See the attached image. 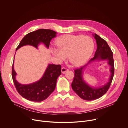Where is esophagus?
<instances>
[{
  "instance_id": "esophagus-1",
  "label": "esophagus",
  "mask_w": 128,
  "mask_h": 128,
  "mask_svg": "<svg viewBox=\"0 0 128 128\" xmlns=\"http://www.w3.org/2000/svg\"><path fill=\"white\" fill-rule=\"evenodd\" d=\"M68 69L67 68H66L65 67H63L62 68V69H61V71H62V72L63 73V74H64V73H65L66 71H68Z\"/></svg>"
}]
</instances>
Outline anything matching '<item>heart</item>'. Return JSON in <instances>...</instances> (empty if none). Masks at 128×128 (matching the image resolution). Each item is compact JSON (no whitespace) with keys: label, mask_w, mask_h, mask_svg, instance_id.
I'll list each match as a JSON object with an SVG mask.
<instances>
[{"label":"heart","mask_w":128,"mask_h":128,"mask_svg":"<svg viewBox=\"0 0 128 128\" xmlns=\"http://www.w3.org/2000/svg\"><path fill=\"white\" fill-rule=\"evenodd\" d=\"M58 48H52V52L59 62L68 59L74 66H78L86 62L92 55L94 42L90 36L82 35L65 34L56 40Z\"/></svg>","instance_id":"heart-1"}]
</instances>
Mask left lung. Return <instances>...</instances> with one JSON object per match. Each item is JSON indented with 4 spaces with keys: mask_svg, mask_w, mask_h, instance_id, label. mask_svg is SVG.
<instances>
[{
    "mask_svg": "<svg viewBox=\"0 0 128 128\" xmlns=\"http://www.w3.org/2000/svg\"><path fill=\"white\" fill-rule=\"evenodd\" d=\"M94 36L96 40L97 48L94 58L91 59L88 63L96 60H107L108 64L111 66V76L107 84L100 88H92L88 85L82 78V69L88 63L80 68L74 70V76L71 84L72 88L80 98L88 101L97 99L107 92L111 85L114 73L113 52L111 48L107 42L97 34H95Z\"/></svg>",
    "mask_w": 128,
    "mask_h": 128,
    "instance_id": "left-lung-1",
    "label": "left lung"
}]
</instances>
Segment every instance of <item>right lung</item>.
Masks as SVG:
<instances>
[{"instance_id": "1", "label": "right lung", "mask_w": 128, "mask_h": 128, "mask_svg": "<svg viewBox=\"0 0 128 128\" xmlns=\"http://www.w3.org/2000/svg\"><path fill=\"white\" fill-rule=\"evenodd\" d=\"M57 32L50 29H40L26 34L20 42L16 50L25 45H31L37 48L41 42L49 47L52 39L56 36ZM16 74L14 70V63L12 75L16 88L23 98L34 102H40L46 99L55 89L57 80L61 74L60 65L49 64L42 78L37 82L29 84H22L16 80Z\"/></svg>"}]
</instances>
